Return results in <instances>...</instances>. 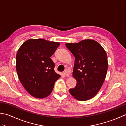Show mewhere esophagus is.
<instances>
[{"mask_svg": "<svg viewBox=\"0 0 126 126\" xmlns=\"http://www.w3.org/2000/svg\"><path fill=\"white\" fill-rule=\"evenodd\" d=\"M63 75L66 77H69V74L67 73V72H64Z\"/></svg>", "mask_w": 126, "mask_h": 126, "instance_id": "esophagus-1", "label": "esophagus"}]
</instances>
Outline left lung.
Wrapping results in <instances>:
<instances>
[{
	"instance_id": "left-lung-1",
	"label": "left lung",
	"mask_w": 126,
	"mask_h": 126,
	"mask_svg": "<svg viewBox=\"0 0 126 126\" xmlns=\"http://www.w3.org/2000/svg\"><path fill=\"white\" fill-rule=\"evenodd\" d=\"M65 45L75 57L73 76L77 81L69 92L77 100H89L98 93L106 79L108 66L106 51L93 39Z\"/></svg>"
}]
</instances>
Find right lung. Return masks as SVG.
I'll use <instances>...</instances> for the list:
<instances>
[{
	"instance_id": "add662e5",
	"label": "right lung",
	"mask_w": 126,
	"mask_h": 126,
	"mask_svg": "<svg viewBox=\"0 0 126 126\" xmlns=\"http://www.w3.org/2000/svg\"><path fill=\"white\" fill-rule=\"evenodd\" d=\"M60 45L43 39H30L19 48L16 71L23 87L34 97L49 96L61 77L54 71L55 64L50 58Z\"/></svg>"
}]
</instances>
